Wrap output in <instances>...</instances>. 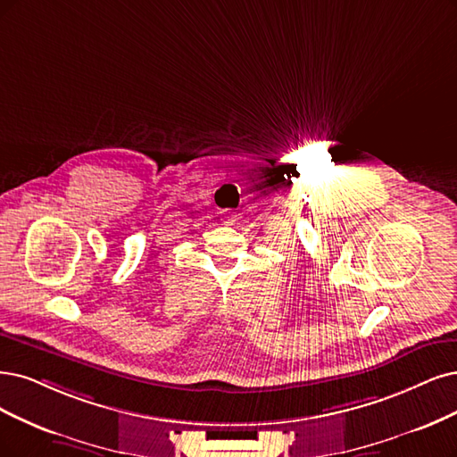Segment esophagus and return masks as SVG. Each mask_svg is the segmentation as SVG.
I'll use <instances>...</instances> for the list:
<instances>
[{
  "instance_id": "1",
  "label": "esophagus",
  "mask_w": 457,
  "mask_h": 457,
  "mask_svg": "<svg viewBox=\"0 0 457 457\" xmlns=\"http://www.w3.org/2000/svg\"><path fill=\"white\" fill-rule=\"evenodd\" d=\"M233 222H235V214H226V216H224V224H226V226H231Z\"/></svg>"
}]
</instances>
